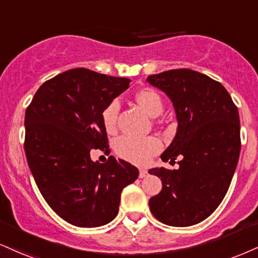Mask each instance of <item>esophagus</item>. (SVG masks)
<instances>
[{
	"mask_svg": "<svg viewBox=\"0 0 258 258\" xmlns=\"http://www.w3.org/2000/svg\"><path fill=\"white\" fill-rule=\"evenodd\" d=\"M148 175V170L147 169H139V178H145Z\"/></svg>",
	"mask_w": 258,
	"mask_h": 258,
	"instance_id": "34e87169",
	"label": "esophagus"
}]
</instances>
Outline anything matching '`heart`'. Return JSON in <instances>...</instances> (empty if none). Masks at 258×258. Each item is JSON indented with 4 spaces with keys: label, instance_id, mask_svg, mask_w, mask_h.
Masks as SVG:
<instances>
[{
    "label": "heart",
    "instance_id": "b5f03b06",
    "mask_svg": "<svg viewBox=\"0 0 258 258\" xmlns=\"http://www.w3.org/2000/svg\"><path fill=\"white\" fill-rule=\"evenodd\" d=\"M136 99L150 116H159L163 111L162 99L154 90H141L136 95ZM119 113L120 101L117 98L111 99L102 110V123L108 133L115 132ZM161 149H162V143L156 137L141 138L133 137V136H122L115 142V153L123 160L136 164L148 163L154 155L160 153Z\"/></svg>",
    "mask_w": 258,
    "mask_h": 258
}]
</instances>
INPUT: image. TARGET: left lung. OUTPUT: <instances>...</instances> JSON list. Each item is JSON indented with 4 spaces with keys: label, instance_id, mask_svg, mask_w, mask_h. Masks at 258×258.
Returning <instances> with one entry per match:
<instances>
[{
    "label": "left lung",
    "instance_id": "1",
    "mask_svg": "<svg viewBox=\"0 0 258 258\" xmlns=\"http://www.w3.org/2000/svg\"><path fill=\"white\" fill-rule=\"evenodd\" d=\"M147 80L172 99L178 119L175 138L161 159H181L178 169L149 170L162 180L149 207L164 225H196L212 215L231 185L240 153L238 108L221 84L188 68Z\"/></svg>",
    "mask_w": 258,
    "mask_h": 258
}]
</instances>
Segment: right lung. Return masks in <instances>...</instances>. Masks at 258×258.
<instances>
[{
	"mask_svg": "<svg viewBox=\"0 0 258 258\" xmlns=\"http://www.w3.org/2000/svg\"><path fill=\"white\" fill-rule=\"evenodd\" d=\"M131 80L74 68L46 80L25 113V154L40 194L64 221L98 227L119 212L123 187L138 169L113 156L105 163L90 151L109 155L101 113Z\"/></svg>",
	"mask_w": 258,
	"mask_h": 258,
	"instance_id": "1",
	"label": "right lung"
}]
</instances>
